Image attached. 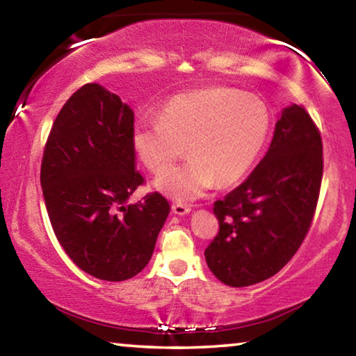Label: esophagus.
<instances>
[{"instance_id": "34e87169", "label": "esophagus", "mask_w": 356, "mask_h": 356, "mask_svg": "<svg viewBox=\"0 0 356 356\" xmlns=\"http://www.w3.org/2000/svg\"><path fill=\"white\" fill-rule=\"evenodd\" d=\"M190 211H192V209H190L188 206H185V204H180V203L172 204V212L176 216H185V214H188Z\"/></svg>"}]
</instances>
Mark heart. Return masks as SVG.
Returning a JSON list of instances; mask_svg holds the SVG:
<instances>
[{
	"label": "heart",
	"instance_id": "obj_1",
	"mask_svg": "<svg viewBox=\"0 0 356 356\" xmlns=\"http://www.w3.org/2000/svg\"><path fill=\"white\" fill-rule=\"evenodd\" d=\"M268 131L270 111L262 99L214 88L179 95L161 116H137L132 148L148 171L161 172L187 145L193 158L153 182L169 198L187 203L216 182L224 187L238 182L256 161Z\"/></svg>",
	"mask_w": 356,
	"mask_h": 356
}]
</instances>
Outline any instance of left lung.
<instances>
[{"label": "left lung", "instance_id": "obj_1", "mask_svg": "<svg viewBox=\"0 0 356 356\" xmlns=\"http://www.w3.org/2000/svg\"><path fill=\"white\" fill-rule=\"evenodd\" d=\"M321 177L320 132L304 107L289 105L281 111L262 161L214 203L219 235L204 257L216 278L245 288L278 273L310 229Z\"/></svg>", "mask_w": 356, "mask_h": 356}]
</instances>
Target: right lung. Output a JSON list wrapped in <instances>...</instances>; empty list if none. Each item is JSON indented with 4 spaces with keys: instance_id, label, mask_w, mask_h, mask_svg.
<instances>
[{
    "instance_id": "1",
    "label": "right lung",
    "mask_w": 356,
    "mask_h": 356,
    "mask_svg": "<svg viewBox=\"0 0 356 356\" xmlns=\"http://www.w3.org/2000/svg\"><path fill=\"white\" fill-rule=\"evenodd\" d=\"M132 127L129 105L84 84L59 111L42 153V196L57 240L83 272L104 281L145 268L171 209L156 192L129 203L144 184Z\"/></svg>"
}]
</instances>
